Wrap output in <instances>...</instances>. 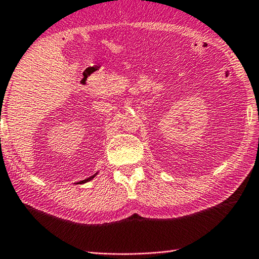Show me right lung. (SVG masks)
I'll use <instances>...</instances> for the list:
<instances>
[{"label": "right lung", "mask_w": 259, "mask_h": 259, "mask_svg": "<svg viewBox=\"0 0 259 259\" xmlns=\"http://www.w3.org/2000/svg\"><path fill=\"white\" fill-rule=\"evenodd\" d=\"M97 174L98 172H96L95 175H94V176H91V177H89V178H87V179H84V181H81V182H78L77 184H84V183H88V182H90L91 181V179H94L96 176H97Z\"/></svg>", "instance_id": "right-lung-1"}]
</instances>
